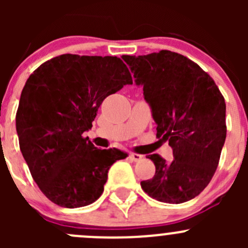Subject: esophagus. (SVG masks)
<instances>
[{"label": "esophagus", "instance_id": "1", "mask_svg": "<svg viewBox=\"0 0 248 248\" xmlns=\"http://www.w3.org/2000/svg\"><path fill=\"white\" fill-rule=\"evenodd\" d=\"M129 158L134 162H139L144 158V156H141V155H138V154H131L129 155Z\"/></svg>", "mask_w": 248, "mask_h": 248}]
</instances>
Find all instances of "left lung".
Here are the masks:
<instances>
[{"mask_svg": "<svg viewBox=\"0 0 248 248\" xmlns=\"http://www.w3.org/2000/svg\"><path fill=\"white\" fill-rule=\"evenodd\" d=\"M142 86L157 124V138L169 141L174 159L154 154V177L141 181L151 198L181 204L209 185L226 141V102L212 78L193 61L169 50L142 56L124 55Z\"/></svg>", "mask_w": 248, "mask_h": 248, "instance_id": "8db88e82", "label": "left lung"}]
</instances>
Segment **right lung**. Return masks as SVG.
<instances>
[{
	"instance_id": "obj_1",
	"label": "right lung",
	"mask_w": 248,
	"mask_h": 248,
	"mask_svg": "<svg viewBox=\"0 0 248 248\" xmlns=\"http://www.w3.org/2000/svg\"><path fill=\"white\" fill-rule=\"evenodd\" d=\"M133 80L116 56L64 54L30 76L20 96L16 133L34 182L62 207L86 206L101 197L110 167L128 155L99 150L84 138L99 106Z\"/></svg>"
}]
</instances>
